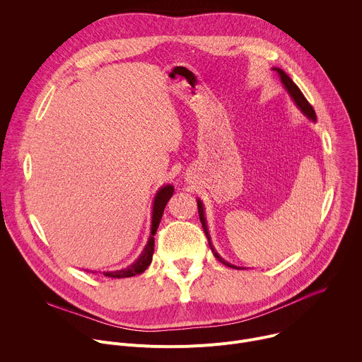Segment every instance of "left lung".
<instances>
[{
  "label": "left lung",
  "instance_id": "1",
  "mask_svg": "<svg viewBox=\"0 0 362 362\" xmlns=\"http://www.w3.org/2000/svg\"><path fill=\"white\" fill-rule=\"evenodd\" d=\"M272 70L278 73V76H279V78H281V81H282V84H284L285 90H286V91H288V94L291 95V98H292V101H293L295 105H296V107L302 112V115H303V116H306V117H308L309 120H311V122H317L315 110L313 109V106H311V105H309L308 100L305 98V95L302 94V91L299 90V87H298V86L291 80V77H289L284 70H281V69H278V67H274ZM197 209H199V218H200V222H202L203 230H204V233H206V238H208V240H209V246H211V249H212V252H214V255H215L216 259H218L219 262H222L223 265L229 267V268H233V269H242V268H239V267H236V265H232V264L226 262V261L223 259V257L216 252V249L214 247L212 240H211V235H209V229H208V223H206V218H204L203 203H202V200H200V199H197Z\"/></svg>",
  "mask_w": 362,
  "mask_h": 362
}]
</instances>
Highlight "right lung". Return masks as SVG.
<instances>
[{
	"instance_id": "obj_1",
	"label": "right lung",
	"mask_w": 362,
	"mask_h": 362,
	"mask_svg": "<svg viewBox=\"0 0 362 362\" xmlns=\"http://www.w3.org/2000/svg\"><path fill=\"white\" fill-rule=\"evenodd\" d=\"M173 192H175V187L170 183L162 186L156 192V196H154V200H153V209H151L150 236H148V240H147L143 252L139 255L137 259L130 267H127L124 269L107 271V272H103V275L109 276V278H130L134 275H140L147 269V267L151 264V257H153V252H154V235H156V230L159 228V223H160L163 212H165V208H166L169 199L172 197ZM93 274H95V272H93Z\"/></svg>"
}]
</instances>
